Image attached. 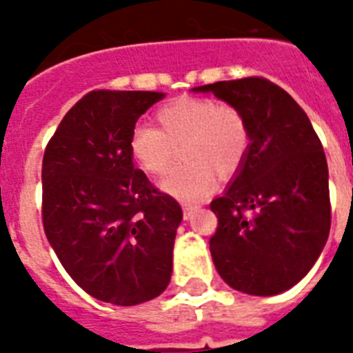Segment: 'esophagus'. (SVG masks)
Returning a JSON list of instances; mask_svg holds the SVG:
<instances>
[{
	"mask_svg": "<svg viewBox=\"0 0 353 353\" xmlns=\"http://www.w3.org/2000/svg\"><path fill=\"white\" fill-rule=\"evenodd\" d=\"M198 209L196 205H190V203H185L183 205V216H185V220H190L194 214V210Z\"/></svg>",
	"mask_w": 353,
	"mask_h": 353,
	"instance_id": "obj_1",
	"label": "esophagus"
}]
</instances>
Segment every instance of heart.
Listing matches in <instances>:
<instances>
[{"mask_svg": "<svg viewBox=\"0 0 353 353\" xmlns=\"http://www.w3.org/2000/svg\"><path fill=\"white\" fill-rule=\"evenodd\" d=\"M157 126L139 124L130 133L128 150L133 163L157 177L181 152L183 163L161 181L166 194L183 201L205 198L214 176L229 177L249 152L251 133L236 108L210 97H181L157 110Z\"/></svg>", "mask_w": 353, "mask_h": 353, "instance_id": "obj_1", "label": "heart"}]
</instances>
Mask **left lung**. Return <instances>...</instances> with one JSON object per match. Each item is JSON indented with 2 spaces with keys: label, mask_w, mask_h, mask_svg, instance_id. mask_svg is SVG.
Returning a JSON list of instances; mask_svg holds the SVG:
<instances>
[{
  "label": "left lung",
  "mask_w": 353,
  "mask_h": 353,
  "mask_svg": "<svg viewBox=\"0 0 353 353\" xmlns=\"http://www.w3.org/2000/svg\"><path fill=\"white\" fill-rule=\"evenodd\" d=\"M245 117L251 144L234 181L210 203L218 218L210 254L227 284L279 295L301 282L330 234L323 144L290 93L262 77L199 85Z\"/></svg>",
  "instance_id": "1"
}]
</instances>
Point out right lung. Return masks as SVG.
Instances as JSON below:
<instances>
[{"instance_id": "obj_1", "label": "right lung", "mask_w": 353, "mask_h": 353, "mask_svg": "<svg viewBox=\"0 0 353 353\" xmlns=\"http://www.w3.org/2000/svg\"><path fill=\"white\" fill-rule=\"evenodd\" d=\"M157 91H90L47 143L41 220L77 284L102 302L135 306L166 290L183 210L133 166L137 119Z\"/></svg>"}]
</instances>
